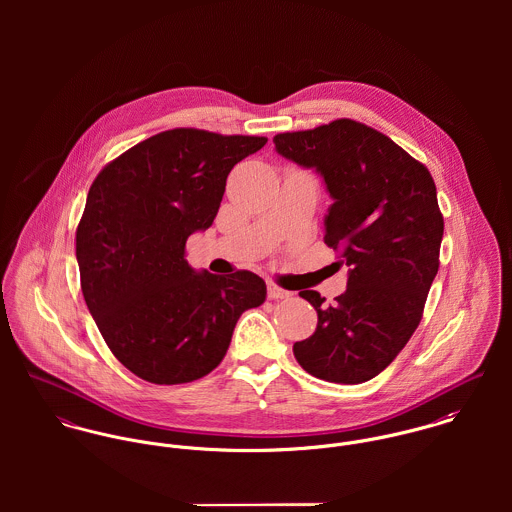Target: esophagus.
Returning <instances> with one entry per match:
<instances>
[{
    "mask_svg": "<svg viewBox=\"0 0 512 512\" xmlns=\"http://www.w3.org/2000/svg\"><path fill=\"white\" fill-rule=\"evenodd\" d=\"M292 295V292L276 286V284H268V297L270 299H288Z\"/></svg>",
    "mask_w": 512,
    "mask_h": 512,
    "instance_id": "1",
    "label": "esophagus"
}]
</instances>
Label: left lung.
<instances>
[{
    "instance_id": "1",
    "label": "left lung",
    "mask_w": 512,
    "mask_h": 512,
    "mask_svg": "<svg viewBox=\"0 0 512 512\" xmlns=\"http://www.w3.org/2000/svg\"><path fill=\"white\" fill-rule=\"evenodd\" d=\"M280 155L321 173L333 205L325 244L349 266L347 292L317 311L315 333L293 345L303 370L361 384L390 365L418 329L438 274L443 217L424 163L374 128L341 118L274 138Z\"/></svg>"
}]
</instances>
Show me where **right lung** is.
I'll list each match as a JSON object with an SVG mask.
<instances>
[{
    "label": "right lung",
    "mask_w": 512,
    "mask_h": 512,
    "mask_svg": "<svg viewBox=\"0 0 512 512\" xmlns=\"http://www.w3.org/2000/svg\"><path fill=\"white\" fill-rule=\"evenodd\" d=\"M260 136L155 134L110 161L76 228L80 288L106 345L136 376L183 384L224 359L238 317L266 299L260 276L195 272L187 238L213 224L230 169Z\"/></svg>",
    "instance_id": "right-lung-1"
}]
</instances>
